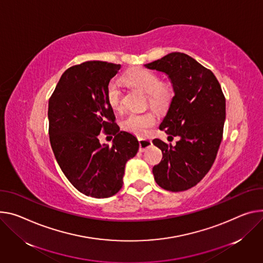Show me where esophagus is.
Returning a JSON list of instances; mask_svg holds the SVG:
<instances>
[{
    "label": "esophagus",
    "mask_w": 263,
    "mask_h": 263,
    "mask_svg": "<svg viewBox=\"0 0 263 263\" xmlns=\"http://www.w3.org/2000/svg\"><path fill=\"white\" fill-rule=\"evenodd\" d=\"M139 152H145L148 148L152 146V141L150 139H144V138H139Z\"/></svg>",
    "instance_id": "1"
}]
</instances>
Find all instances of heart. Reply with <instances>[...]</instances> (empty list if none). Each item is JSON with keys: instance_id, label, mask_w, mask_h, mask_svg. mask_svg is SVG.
Returning <instances> with one entry per match:
<instances>
[{"instance_id": "1", "label": "heart", "mask_w": 263, "mask_h": 263, "mask_svg": "<svg viewBox=\"0 0 263 263\" xmlns=\"http://www.w3.org/2000/svg\"><path fill=\"white\" fill-rule=\"evenodd\" d=\"M125 82L138 88L148 94L150 104L156 109H164L169 106L173 92L170 86L162 84L160 78L150 70L134 69L124 76ZM107 101L111 108L119 110L122 108V92L115 82H111L107 87ZM156 124L153 113H132L125 118L123 129L138 137L148 135L149 130Z\"/></svg>"}]
</instances>
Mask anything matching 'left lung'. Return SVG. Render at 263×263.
<instances>
[{"instance_id":"left-lung-1","label":"left lung","mask_w":263,"mask_h":263,"mask_svg":"<svg viewBox=\"0 0 263 263\" xmlns=\"http://www.w3.org/2000/svg\"><path fill=\"white\" fill-rule=\"evenodd\" d=\"M145 67L164 73L172 84L174 97L159 129L179 138L174 147L153 139L162 152L153 176L166 191H185L205 176L216 158L226 119L223 93L212 71L184 53L172 52Z\"/></svg>"}]
</instances>
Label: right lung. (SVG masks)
<instances>
[{"label": "right lung", "instance_id": "obj_1", "mask_svg": "<svg viewBox=\"0 0 263 263\" xmlns=\"http://www.w3.org/2000/svg\"><path fill=\"white\" fill-rule=\"evenodd\" d=\"M121 65L88 61L62 74L49 100V137L57 161L81 193L108 198L123 186L126 162L138 151L137 138L119 131L107 101V87ZM102 129L115 135L101 144Z\"/></svg>", "mask_w": 263, "mask_h": 263}]
</instances>
